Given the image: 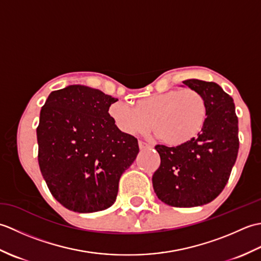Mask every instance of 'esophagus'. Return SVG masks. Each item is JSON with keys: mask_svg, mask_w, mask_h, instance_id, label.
Wrapping results in <instances>:
<instances>
[{"mask_svg": "<svg viewBox=\"0 0 261 261\" xmlns=\"http://www.w3.org/2000/svg\"><path fill=\"white\" fill-rule=\"evenodd\" d=\"M139 148H140V150H146V149L150 148V145H148V143L143 142V141H139Z\"/></svg>", "mask_w": 261, "mask_h": 261, "instance_id": "34e87169", "label": "esophagus"}]
</instances>
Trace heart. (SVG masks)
Returning <instances> with one entry per match:
<instances>
[{"mask_svg":"<svg viewBox=\"0 0 261 261\" xmlns=\"http://www.w3.org/2000/svg\"><path fill=\"white\" fill-rule=\"evenodd\" d=\"M109 114L125 135H143L151 125L160 141L177 147L201 134L207 118V104L201 93L184 88L139 98L135 105L113 103Z\"/></svg>","mask_w":261,"mask_h":261,"instance_id":"b5f03b06","label":"heart"}]
</instances>
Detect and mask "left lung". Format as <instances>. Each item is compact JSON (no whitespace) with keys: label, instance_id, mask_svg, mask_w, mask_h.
Returning <instances> with one entry per match:
<instances>
[{"label":"left lung","instance_id":"left-lung-1","mask_svg":"<svg viewBox=\"0 0 261 261\" xmlns=\"http://www.w3.org/2000/svg\"><path fill=\"white\" fill-rule=\"evenodd\" d=\"M207 104L206 122L195 139L177 147L157 145L160 166L152 186L160 201L175 207L212 202L223 191L239 150L238 116L229 94L213 82H182Z\"/></svg>","mask_w":261,"mask_h":261}]
</instances>
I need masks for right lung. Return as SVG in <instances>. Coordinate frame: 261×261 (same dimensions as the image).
Returning a JSON list of instances; mask_svg holds the SVG:
<instances>
[{
	"label": "right lung",
	"mask_w": 261,
	"mask_h": 261,
	"mask_svg": "<svg viewBox=\"0 0 261 261\" xmlns=\"http://www.w3.org/2000/svg\"><path fill=\"white\" fill-rule=\"evenodd\" d=\"M118 98L84 85L54 91L40 111L38 163L53 196L70 211L109 208L119 180L139 152L137 138L109 114Z\"/></svg>",
	"instance_id": "add662e5"
}]
</instances>
